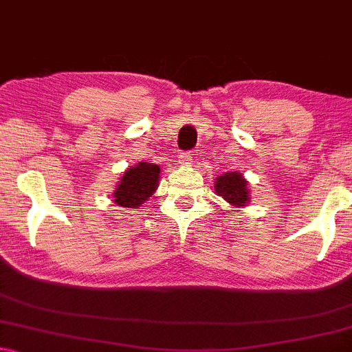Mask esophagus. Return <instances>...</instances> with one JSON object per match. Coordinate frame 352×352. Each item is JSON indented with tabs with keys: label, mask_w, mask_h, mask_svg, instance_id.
Here are the masks:
<instances>
[{
	"label": "esophagus",
	"mask_w": 352,
	"mask_h": 352,
	"mask_svg": "<svg viewBox=\"0 0 352 352\" xmlns=\"http://www.w3.org/2000/svg\"><path fill=\"white\" fill-rule=\"evenodd\" d=\"M177 160H179V163L183 166H189L192 163V155H190V151H183V153H179V156H177Z\"/></svg>",
	"instance_id": "34e87169"
}]
</instances>
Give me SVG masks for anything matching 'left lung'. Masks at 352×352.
Masks as SVG:
<instances>
[{
    "label": "left lung",
    "mask_w": 352,
    "mask_h": 352,
    "mask_svg": "<svg viewBox=\"0 0 352 352\" xmlns=\"http://www.w3.org/2000/svg\"><path fill=\"white\" fill-rule=\"evenodd\" d=\"M215 192L233 207L248 206L251 196L248 189V181L243 177L241 173L236 171H228L217 177Z\"/></svg>",
    "instance_id": "8db88e82"
}]
</instances>
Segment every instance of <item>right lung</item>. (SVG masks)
Masks as SVG:
<instances>
[{
	"label": "right lung",
	"mask_w": 352,
	"mask_h": 352,
	"mask_svg": "<svg viewBox=\"0 0 352 352\" xmlns=\"http://www.w3.org/2000/svg\"><path fill=\"white\" fill-rule=\"evenodd\" d=\"M160 166L155 163L140 162L135 166L125 169L120 183L112 194L114 202L120 207L137 209L143 202L153 196L158 186Z\"/></svg>",
	"instance_id": "add662e5"
}]
</instances>
